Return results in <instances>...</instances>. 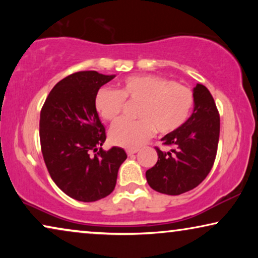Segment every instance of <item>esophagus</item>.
I'll return each instance as SVG.
<instances>
[{
	"label": "esophagus",
	"instance_id": "esophagus-1",
	"mask_svg": "<svg viewBox=\"0 0 258 258\" xmlns=\"http://www.w3.org/2000/svg\"><path fill=\"white\" fill-rule=\"evenodd\" d=\"M139 149L137 148H130V149H126V154H128V156H132V155L136 154Z\"/></svg>",
	"mask_w": 258,
	"mask_h": 258
}]
</instances>
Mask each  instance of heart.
Returning <instances> with one entry per match:
<instances>
[{
	"label": "heart",
	"mask_w": 258,
	"mask_h": 258,
	"mask_svg": "<svg viewBox=\"0 0 258 258\" xmlns=\"http://www.w3.org/2000/svg\"><path fill=\"white\" fill-rule=\"evenodd\" d=\"M140 103L137 121H123L110 130V141L123 148H137L157 132L169 135L181 129L191 114L195 97L183 84L157 75H135L118 83L117 90L101 88L95 95V108L102 118L115 123L125 103Z\"/></svg>",
	"instance_id": "1"
}]
</instances>
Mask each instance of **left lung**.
<instances>
[{
	"mask_svg": "<svg viewBox=\"0 0 258 258\" xmlns=\"http://www.w3.org/2000/svg\"><path fill=\"white\" fill-rule=\"evenodd\" d=\"M195 107L185 124L162 141L171 150L156 148L158 160L146 172L151 188L167 195H181L196 188L209 174L220 140V114L213 95L203 84L194 88Z\"/></svg>",
	"mask_w": 258,
	"mask_h": 258,
	"instance_id": "obj_1",
	"label": "left lung"
}]
</instances>
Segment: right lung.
<instances>
[{
    "label": "right lung",
    "mask_w": 258,
    "mask_h": 258,
    "mask_svg": "<svg viewBox=\"0 0 258 258\" xmlns=\"http://www.w3.org/2000/svg\"><path fill=\"white\" fill-rule=\"evenodd\" d=\"M114 77L95 70L72 74L52 88L41 110V150L49 175L63 192L82 202L111 194L126 158L118 147L96 152L107 136L95 95Z\"/></svg>",
    "instance_id": "1"
}]
</instances>
